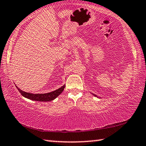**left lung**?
<instances>
[{
	"instance_id": "8db88e82",
	"label": "left lung",
	"mask_w": 146,
	"mask_h": 146,
	"mask_svg": "<svg viewBox=\"0 0 146 146\" xmlns=\"http://www.w3.org/2000/svg\"><path fill=\"white\" fill-rule=\"evenodd\" d=\"M91 94H92V95H94V96H95V97H98L97 95H95V94H93V93H91Z\"/></svg>"
}]
</instances>
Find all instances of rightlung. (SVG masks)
<instances>
[{
  "instance_id": "right-lung-1",
  "label": "right lung",
  "mask_w": 146,
  "mask_h": 146,
  "mask_svg": "<svg viewBox=\"0 0 146 146\" xmlns=\"http://www.w3.org/2000/svg\"><path fill=\"white\" fill-rule=\"evenodd\" d=\"M17 88L18 89V90L20 93H21V95L25 98H28L34 101H39V102H49V101L53 100L54 99L58 97L59 95L62 93V91L64 90L65 88V85L62 86L60 88H58V90H56L51 92L47 93H27L21 90V89H19L16 86Z\"/></svg>"
}]
</instances>
